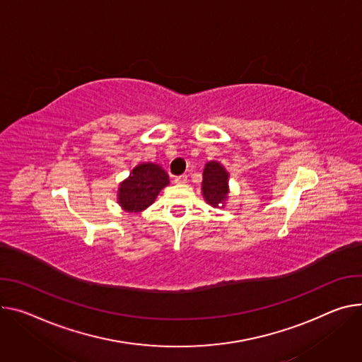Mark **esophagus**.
I'll use <instances>...</instances> for the list:
<instances>
[{"mask_svg": "<svg viewBox=\"0 0 362 362\" xmlns=\"http://www.w3.org/2000/svg\"><path fill=\"white\" fill-rule=\"evenodd\" d=\"M186 182H187V176L186 175H180V176L175 177V183H177V185H185Z\"/></svg>", "mask_w": 362, "mask_h": 362, "instance_id": "esophagus-1", "label": "esophagus"}]
</instances>
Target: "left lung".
<instances>
[{
    "instance_id": "obj_1",
    "label": "left lung",
    "mask_w": 362,
    "mask_h": 362,
    "mask_svg": "<svg viewBox=\"0 0 362 362\" xmlns=\"http://www.w3.org/2000/svg\"><path fill=\"white\" fill-rule=\"evenodd\" d=\"M202 193L209 205H222L228 194V173L216 161L206 163L202 175Z\"/></svg>"
}]
</instances>
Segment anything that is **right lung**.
I'll return each mask as SVG.
<instances>
[{"mask_svg":"<svg viewBox=\"0 0 362 362\" xmlns=\"http://www.w3.org/2000/svg\"><path fill=\"white\" fill-rule=\"evenodd\" d=\"M169 185V176L160 166L143 163L119 185L118 201L127 212H140L150 206L158 192Z\"/></svg>","mask_w":362,"mask_h":362,"instance_id":"obj_1","label":"right lung"}]
</instances>
